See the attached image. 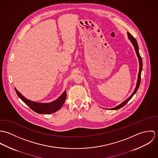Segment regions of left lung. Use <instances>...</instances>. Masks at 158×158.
Wrapping results in <instances>:
<instances>
[{
    "instance_id": "8db88e82",
    "label": "left lung",
    "mask_w": 158,
    "mask_h": 158,
    "mask_svg": "<svg viewBox=\"0 0 158 158\" xmlns=\"http://www.w3.org/2000/svg\"><path fill=\"white\" fill-rule=\"evenodd\" d=\"M127 35H128V38L129 39V40L131 41V43H132V44L134 46V48L135 49V53H136V55H137V56L138 58V60H139V73H138V77H137V83H136V86H135V89L133 91V92L132 93V94L127 98L126 99L124 102H123L122 103H120V105H118V106L113 108H111L110 110H118L120 108H121L122 107H123V106H125L127 103L133 97V95L135 94V92H137V90L138 89L139 87V85H140V77H141V72H142V58H141V56H140V54H139V47H138V44H137V43L135 40V38L128 32H127Z\"/></svg>"
}]
</instances>
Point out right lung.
I'll use <instances>...</instances> for the list:
<instances>
[{"instance_id": "obj_1", "label": "right lung", "mask_w": 158, "mask_h": 158, "mask_svg": "<svg viewBox=\"0 0 158 158\" xmlns=\"http://www.w3.org/2000/svg\"><path fill=\"white\" fill-rule=\"evenodd\" d=\"M18 96L33 111L38 114H52L61 109L66 98V90L55 100L49 103H40L30 100L25 98L15 88Z\"/></svg>"}]
</instances>
